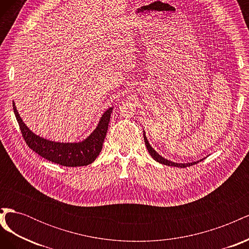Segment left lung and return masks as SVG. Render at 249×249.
<instances>
[{"label": "left lung", "instance_id": "obj_1", "mask_svg": "<svg viewBox=\"0 0 249 249\" xmlns=\"http://www.w3.org/2000/svg\"><path fill=\"white\" fill-rule=\"evenodd\" d=\"M143 136H144V142H145V145H146V147H147L148 153L150 154V156H152L157 162H159V163H161V164L168 165V166H173V167L186 168V167L192 166V165H194V164H197L198 162H200V161H201V160H199V161H197V162H193V163H184V164H178V163H175V162L168 161V160H166V159H164V158H163V157H161V156H160L159 154H158V153H156V150H155L152 146L149 145V143H148V141H147V139H146V137H145V134L143 135Z\"/></svg>", "mask_w": 249, "mask_h": 249}]
</instances>
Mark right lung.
<instances>
[{
    "label": "right lung",
    "instance_id": "add662e5",
    "mask_svg": "<svg viewBox=\"0 0 249 249\" xmlns=\"http://www.w3.org/2000/svg\"><path fill=\"white\" fill-rule=\"evenodd\" d=\"M12 104L22 138L33 152L46 160L66 167H79L91 164L100 155L107 134L112 108L104 113L99 125L86 140L79 143H60L43 139L30 131L22 123L14 102Z\"/></svg>",
    "mask_w": 249,
    "mask_h": 249
}]
</instances>
